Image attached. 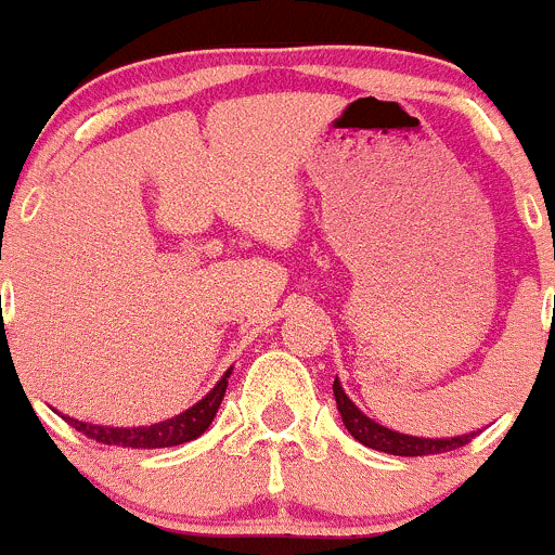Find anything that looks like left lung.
Here are the masks:
<instances>
[{"label": "left lung", "instance_id": "obj_1", "mask_svg": "<svg viewBox=\"0 0 555 555\" xmlns=\"http://www.w3.org/2000/svg\"><path fill=\"white\" fill-rule=\"evenodd\" d=\"M334 399H337V410L343 415L345 429L350 431L353 440H359L361 446L372 448V451L391 453V456H435V453H448L456 451V448L466 446V442L475 440V431L462 437H440V440H429V437H413V435H399V431L386 429V426L375 424L372 418H366L359 408L348 399V393L343 391L339 380L334 377ZM480 435V431H477Z\"/></svg>", "mask_w": 555, "mask_h": 555}]
</instances>
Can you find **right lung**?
<instances>
[{
    "label": "right lung",
    "instance_id": "right-lung-1",
    "mask_svg": "<svg viewBox=\"0 0 555 555\" xmlns=\"http://www.w3.org/2000/svg\"><path fill=\"white\" fill-rule=\"evenodd\" d=\"M232 375V370L216 383L210 393L205 399L189 408L185 413L175 415V418L162 421V424H151V426H131V429H118V426H93V424H83V421L75 418H64L69 421V426L78 431H83L86 437L91 440L104 442V446H120V448H172V446H183V442L196 440L199 435H205L207 426L212 424L216 418L218 408L223 402V393H227V377Z\"/></svg>",
    "mask_w": 555,
    "mask_h": 555
}]
</instances>
